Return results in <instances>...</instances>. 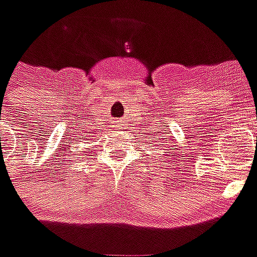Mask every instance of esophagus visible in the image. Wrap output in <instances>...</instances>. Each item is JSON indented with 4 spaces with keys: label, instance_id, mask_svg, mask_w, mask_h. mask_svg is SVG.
<instances>
[{
    "label": "esophagus",
    "instance_id": "1",
    "mask_svg": "<svg viewBox=\"0 0 257 257\" xmlns=\"http://www.w3.org/2000/svg\"><path fill=\"white\" fill-rule=\"evenodd\" d=\"M116 124H117L118 125V126H124V121H117V122H116Z\"/></svg>",
    "mask_w": 257,
    "mask_h": 257
}]
</instances>
